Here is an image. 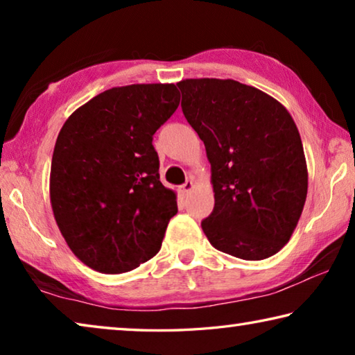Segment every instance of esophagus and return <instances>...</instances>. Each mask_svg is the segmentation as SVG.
<instances>
[{
  "label": "esophagus",
  "mask_w": 355,
  "mask_h": 355,
  "mask_svg": "<svg viewBox=\"0 0 355 355\" xmlns=\"http://www.w3.org/2000/svg\"><path fill=\"white\" fill-rule=\"evenodd\" d=\"M194 182H192V180H186V183L184 184H182V188H180V191H182V194L183 196H188L189 192L194 189Z\"/></svg>",
  "instance_id": "1"
}]
</instances>
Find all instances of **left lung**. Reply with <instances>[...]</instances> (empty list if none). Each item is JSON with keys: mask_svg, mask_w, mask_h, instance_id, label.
Returning a JSON list of instances; mask_svg holds the SVG:
<instances>
[{"mask_svg": "<svg viewBox=\"0 0 355 355\" xmlns=\"http://www.w3.org/2000/svg\"><path fill=\"white\" fill-rule=\"evenodd\" d=\"M186 120L205 144L214 208L202 228L220 252L264 260L290 241L307 199L302 141L290 112L235 80L177 83Z\"/></svg>", "mask_w": 355, "mask_h": 355, "instance_id": "obj_1", "label": "left lung"}]
</instances>
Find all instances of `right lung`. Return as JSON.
<instances>
[{"label":"right lung","mask_w":355,"mask_h":355,"mask_svg":"<svg viewBox=\"0 0 355 355\" xmlns=\"http://www.w3.org/2000/svg\"><path fill=\"white\" fill-rule=\"evenodd\" d=\"M180 105L175 84L112 87L71 114L51 159L53 214L71 252L105 274L158 254L177 196L159 182L153 135Z\"/></svg>","instance_id":"1"}]
</instances>
